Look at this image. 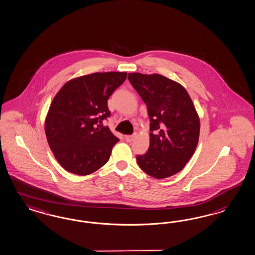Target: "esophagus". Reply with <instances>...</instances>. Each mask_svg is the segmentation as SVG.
Listing matches in <instances>:
<instances>
[{
	"mask_svg": "<svg viewBox=\"0 0 255 255\" xmlns=\"http://www.w3.org/2000/svg\"><path fill=\"white\" fill-rule=\"evenodd\" d=\"M135 133H132V134H129V135H126L125 136V140L127 141V142H132L133 139H134V137H135Z\"/></svg>",
	"mask_w": 255,
	"mask_h": 255,
	"instance_id": "1",
	"label": "esophagus"
}]
</instances>
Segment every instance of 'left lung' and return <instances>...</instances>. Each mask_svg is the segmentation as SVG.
Masks as SVG:
<instances>
[{
    "mask_svg": "<svg viewBox=\"0 0 255 255\" xmlns=\"http://www.w3.org/2000/svg\"><path fill=\"white\" fill-rule=\"evenodd\" d=\"M132 88L146 104L149 117V147L136 161L156 179L181 171L198 145L200 119L185 88L160 74L129 73Z\"/></svg>",
    "mask_w": 255,
    "mask_h": 255,
    "instance_id": "8db88e82",
    "label": "left lung"
}]
</instances>
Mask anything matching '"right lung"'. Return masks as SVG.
Here are the masks:
<instances>
[{
    "mask_svg": "<svg viewBox=\"0 0 255 255\" xmlns=\"http://www.w3.org/2000/svg\"><path fill=\"white\" fill-rule=\"evenodd\" d=\"M126 72H96L70 80L53 98L45 121L49 146L67 171L88 175L105 166L120 140L103 122L109 97Z\"/></svg>",
    "mask_w": 255,
    "mask_h": 255,
    "instance_id": "obj_1",
    "label": "right lung"
}]
</instances>
